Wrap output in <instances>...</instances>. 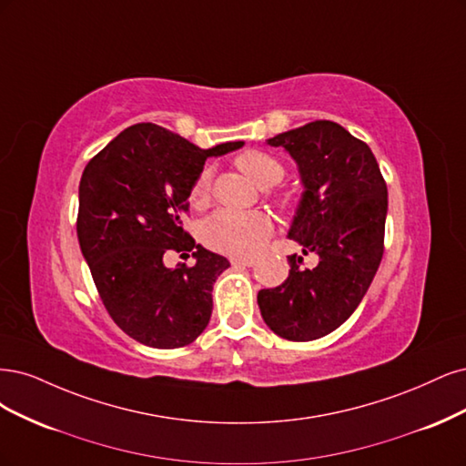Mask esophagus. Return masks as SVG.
<instances>
[{
  "instance_id": "1",
  "label": "esophagus",
  "mask_w": 466,
  "mask_h": 466,
  "mask_svg": "<svg viewBox=\"0 0 466 466\" xmlns=\"http://www.w3.org/2000/svg\"><path fill=\"white\" fill-rule=\"evenodd\" d=\"M232 265H236V267H251V265H255V259L253 258H234Z\"/></svg>"
}]
</instances>
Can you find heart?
I'll use <instances>...</instances> for the list:
<instances>
[{
  "instance_id": "1",
  "label": "heart",
  "mask_w": 466,
  "mask_h": 466,
  "mask_svg": "<svg viewBox=\"0 0 466 466\" xmlns=\"http://www.w3.org/2000/svg\"><path fill=\"white\" fill-rule=\"evenodd\" d=\"M236 167L249 176L255 184L261 187L277 186L284 177L282 162L271 155H267L258 148H251L236 157ZM211 179L213 170L205 167L195 176L189 201L193 207L207 205L211 198ZM279 203L282 207H292L290 195H280ZM273 232V220L267 213L261 211H230V208H220L203 222V239L208 248L228 255H251L258 251Z\"/></svg>"
}]
</instances>
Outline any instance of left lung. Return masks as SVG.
<instances>
[{
  "mask_svg": "<svg viewBox=\"0 0 466 466\" xmlns=\"http://www.w3.org/2000/svg\"><path fill=\"white\" fill-rule=\"evenodd\" d=\"M298 162L304 195L289 238L319 263L258 294L265 323L279 337L306 342L335 331L362 302L383 258L387 184L371 148L342 126L315 119L267 141Z\"/></svg>",
  "mask_w": 466,
  "mask_h": 466,
  "instance_id": "1",
  "label": "left lung"
}]
</instances>
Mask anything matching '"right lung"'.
I'll use <instances>...</instances> for the list:
<instances>
[{"label":"right lung","instance_id":"obj_1","mask_svg":"<svg viewBox=\"0 0 466 466\" xmlns=\"http://www.w3.org/2000/svg\"><path fill=\"white\" fill-rule=\"evenodd\" d=\"M244 143L199 148L157 124H135L85 167L77 236L98 296L126 335L153 349L187 347L211 319L213 284L230 263L184 228L189 189L208 157ZM168 250L196 259L168 269Z\"/></svg>","mask_w":466,"mask_h":466}]
</instances>
